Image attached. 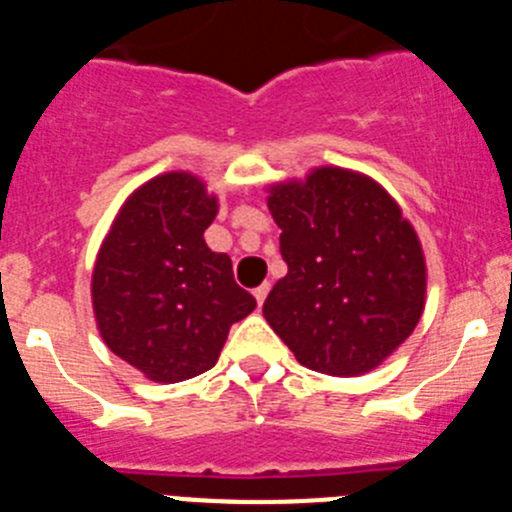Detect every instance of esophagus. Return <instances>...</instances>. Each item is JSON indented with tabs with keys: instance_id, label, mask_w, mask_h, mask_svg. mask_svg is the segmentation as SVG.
<instances>
[{
	"instance_id": "1",
	"label": "esophagus",
	"mask_w": 512,
	"mask_h": 512,
	"mask_svg": "<svg viewBox=\"0 0 512 512\" xmlns=\"http://www.w3.org/2000/svg\"><path fill=\"white\" fill-rule=\"evenodd\" d=\"M268 293H270V283H262V286L255 288V299L257 304H265V299H268Z\"/></svg>"
}]
</instances>
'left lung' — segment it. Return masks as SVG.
I'll list each match as a JSON object with an SVG mask.
<instances>
[{
  "mask_svg": "<svg viewBox=\"0 0 512 512\" xmlns=\"http://www.w3.org/2000/svg\"><path fill=\"white\" fill-rule=\"evenodd\" d=\"M268 208L288 273L262 314L296 361L330 376L373 371L425 309V257L412 224L379 182L342 167L278 182Z\"/></svg>",
  "mask_w": 512,
  "mask_h": 512,
  "instance_id": "1",
  "label": "left lung"
}]
</instances>
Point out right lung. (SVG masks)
Listing matches in <instances>:
<instances>
[{"instance_id": "obj_1", "label": "right lung", "mask_w": 512, "mask_h": 512, "mask_svg": "<svg viewBox=\"0 0 512 512\" xmlns=\"http://www.w3.org/2000/svg\"><path fill=\"white\" fill-rule=\"evenodd\" d=\"M216 195L190 172H167L123 203L92 270L97 330L146 379L177 384L219 361L229 327L257 306L231 260L203 231Z\"/></svg>"}]
</instances>
